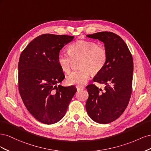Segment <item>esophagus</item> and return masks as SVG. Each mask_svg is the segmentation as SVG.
<instances>
[{
  "label": "esophagus",
  "instance_id": "34e87169",
  "mask_svg": "<svg viewBox=\"0 0 151 151\" xmlns=\"http://www.w3.org/2000/svg\"><path fill=\"white\" fill-rule=\"evenodd\" d=\"M76 88L77 89H84L85 88V87L82 86H76Z\"/></svg>",
  "mask_w": 151,
  "mask_h": 151
}]
</instances>
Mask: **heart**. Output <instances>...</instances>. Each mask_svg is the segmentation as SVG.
Returning a JSON list of instances; mask_svg holds the SVG:
<instances>
[{"label":"heart","instance_id":"heart-1","mask_svg":"<svg viewBox=\"0 0 151 151\" xmlns=\"http://www.w3.org/2000/svg\"><path fill=\"white\" fill-rule=\"evenodd\" d=\"M68 53L60 52L57 56V62L61 69L65 73L70 70L73 60L81 58L79 62L80 69L72 72L67 77V82L70 85L84 84L89 77L90 72L98 74L106 65L108 58L106 50L91 41H77L68 47Z\"/></svg>","mask_w":151,"mask_h":151}]
</instances>
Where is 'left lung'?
Returning <instances> with one entry per match:
<instances>
[{
    "mask_svg": "<svg viewBox=\"0 0 151 151\" xmlns=\"http://www.w3.org/2000/svg\"><path fill=\"white\" fill-rule=\"evenodd\" d=\"M86 36L103 42L108 54L106 65L93 79L94 82L105 85L104 91L93 84L86 87L89 94L86 111L94 122L107 124L119 118L129 103L133 58L124 41L112 32H99Z\"/></svg>",
    "mask_w": 151,
    "mask_h": 151,
    "instance_id": "8db88e82",
    "label": "left lung"
}]
</instances>
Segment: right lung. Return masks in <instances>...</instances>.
Segmentation results:
<instances>
[{
	"instance_id": "obj_1",
	"label": "right lung",
	"mask_w": 151,
	"mask_h": 151,
	"mask_svg": "<svg viewBox=\"0 0 151 151\" xmlns=\"http://www.w3.org/2000/svg\"><path fill=\"white\" fill-rule=\"evenodd\" d=\"M74 38V36L42 35L31 41L20 55L19 94L28 111L45 124H53L64 116L77 91L74 86H57L65 78L57 56Z\"/></svg>"
}]
</instances>
